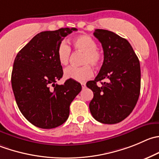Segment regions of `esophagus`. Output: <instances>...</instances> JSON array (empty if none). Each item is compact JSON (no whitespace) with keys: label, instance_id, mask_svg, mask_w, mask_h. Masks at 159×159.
Listing matches in <instances>:
<instances>
[{"label":"esophagus","instance_id":"1","mask_svg":"<svg viewBox=\"0 0 159 159\" xmlns=\"http://www.w3.org/2000/svg\"><path fill=\"white\" fill-rule=\"evenodd\" d=\"M81 86H82V89H84V88H85V86H86L85 82H81Z\"/></svg>","mask_w":159,"mask_h":159}]
</instances>
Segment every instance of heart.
Segmentation results:
<instances>
[{
  "label": "heart",
  "instance_id": "obj_1",
  "mask_svg": "<svg viewBox=\"0 0 159 159\" xmlns=\"http://www.w3.org/2000/svg\"><path fill=\"white\" fill-rule=\"evenodd\" d=\"M72 47L76 51L83 53L81 58V67H69L64 70V75L66 78L77 81H84L93 75L92 67H98L102 64L103 54L98 48L97 43L90 35L82 34L75 37L71 41ZM70 48L65 41H62L57 49V57L60 64L66 66L69 63Z\"/></svg>",
  "mask_w": 159,
  "mask_h": 159
}]
</instances>
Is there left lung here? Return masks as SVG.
<instances>
[{"instance_id": "1", "label": "left lung", "mask_w": 159, "mask_h": 159, "mask_svg": "<svg viewBox=\"0 0 159 159\" xmlns=\"http://www.w3.org/2000/svg\"><path fill=\"white\" fill-rule=\"evenodd\" d=\"M93 35L101 43L104 61L95 80L86 83L94 94L89 109L98 122L117 124L131 113L139 98V60L126 39L105 29H95ZM102 80L107 81L98 87Z\"/></svg>"}]
</instances>
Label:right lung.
<instances>
[{
    "instance_id": "add662e5",
    "label": "right lung",
    "mask_w": 159,
    "mask_h": 159,
    "mask_svg": "<svg viewBox=\"0 0 159 159\" xmlns=\"http://www.w3.org/2000/svg\"><path fill=\"white\" fill-rule=\"evenodd\" d=\"M77 31L62 28L37 34L20 50L14 61L11 86L22 115L43 129L59 127L67 120L70 105L81 92L78 81L68 79L55 84L63 76L57 49L65 36Z\"/></svg>"
}]
</instances>
